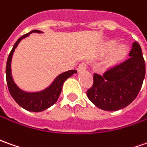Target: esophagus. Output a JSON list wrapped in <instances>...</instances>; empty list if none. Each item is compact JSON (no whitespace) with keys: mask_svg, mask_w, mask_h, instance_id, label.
<instances>
[{"mask_svg":"<svg viewBox=\"0 0 147 147\" xmlns=\"http://www.w3.org/2000/svg\"><path fill=\"white\" fill-rule=\"evenodd\" d=\"M87 66H88L87 63H85V62H83V63H81L80 64V65L78 66V67H77V70H78V71H80L85 70V69L87 68Z\"/></svg>","mask_w":147,"mask_h":147,"instance_id":"esophagus-1","label":"esophagus"}]
</instances>
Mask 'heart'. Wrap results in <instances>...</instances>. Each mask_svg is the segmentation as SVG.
Returning a JSON list of instances; mask_svg holds the SVG:
<instances>
[{
    "instance_id": "1",
    "label": "heart",
    "mask_w": 147,
    "mask_h": 147,
    "mask_svg": "<svg viewBox=\"0 0 147 147\" xmlns=\"http://www.w3.org/2000/svg\"><path fill=\"white\" fill-rule=\"evenodd\" d=\"M115 41H110L107 46V49H111L115 46ZM126 50L127 49L124 46V45H119L118 46H116L115 48L113 49L112 51V53H111V58L114 59V60H116V59H119L121 58L123 56H124L125 53H126Z\"/></svg>"
}]
</instances>
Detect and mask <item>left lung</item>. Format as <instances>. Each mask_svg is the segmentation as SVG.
<instances>
[{
	"instance_id": "obj_1",
	"label": "left lung",
	"mask_w": 147,
	"mask_h": 147,
	"mask_svg": "<svg viewBox=\"0 0 147 147\" xmlns=\"http://www.w3.org/2000/svg\"><path fill=\"white\" fill-rule=\"evenodd\" d=\"M128 59L110 67L103 76L94 74V83L87 90L93 103L104 111H118L137 98L146 74L145 60L138 42H134Z\"/></svg>"
}]
</instances>
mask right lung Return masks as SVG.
<instances>
[{"mask_svg":"<svg viewBox=\"0 0 147 147\" xmlns=\"http://www.w3.org/2000/svg\"><path fill=\"white\" fill-rule=\"evenodd\" d=\"M32 32H41L38 30H33L28 34L23 35L20 38H18V40L13 45V49H11L10 53L8 56L7 63H6V69H5L6 82H7L9 94L20 107H22L23 108L29 111L40 112L48 109L57 102L58 97L61 94L64 81L67 78L71 77L73 74L76 73L77 71L70 70L68 71L60 74L49 88L38 93H26L18 89L16 84L13 83V79L11 76L10 63H11L12 55L18 44L20 42V40L24 37L28 36Z\"/></svg>","mask_w":147,"mask_h":147,"instance_id":"obj_1","label":"right lung"}]
</instances>
